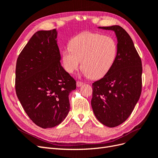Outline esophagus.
<instances>
[{"instance_id":"1","label":"esophagus","mask_w":158,"mask_h":158,"mask_svg":"<svg viewBox=\"0 0 158 158\" xmlns=\"http://www.w3.org/2000/svg\"><path fill=\"white\" fill-rule=\"evenodd\" d=\"M83 84H84V82H80V81H78V82H76V85H77V87H80L82 85H83Z\"/></svg>"}]
</instances>
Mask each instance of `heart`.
Here are the masks:
<instances>
[{"label":"heart","mask_w":158,"mask_h":158,"mask_svg":"<svg viewBox=\"0 0 158 158\" xmlns=\"http://www.w3.org/2000/svg\"><path fill=\"white\" fill-rule=\"evenodd\" d=\"M117 55V45L112 37L85 31L70 40L69 49L62 52V60L65 70L72 74L78 69L82 60L84 75L99 78L111 69Z\"/></svg>","instance_id":"1"}]
</instances>
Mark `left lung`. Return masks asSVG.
Instances as JSON below:
<instances>
[{
  "mask_svg": "<svg viewBox=\"0 0 158 158\" xmlns=\"http://www.w3.org/2000/svg\"><path fill=\"white\" fill-rule=\"evenodd\" d=\"M99 28L115 33L117 55L108 73L92 84L91 105L100 123L108 127H115L131 115L140 98L142 61L131 37L122 27Z\"/></svg>",
  "mask_w": 158,
  "mask_h": 158,
  "instance_id": "8db88e82",
  "label": "left lung"
}]
</instances>
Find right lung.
I'll return each mask as SVG.
<instances>
[{"mask_svg": "<svg viewBox=\"0 0 158 158\" xmlns=\"http://www.w3.org/2000/svg\"><path fill=\"white\" fill-rule=\"evenodd\" d=\"M56 29L38 31L16 61L17 97L31 120L43 128L63 122L70 110L69 95L76 80L60 64Z\"/></svg>", "mask_w": 158, "mask_h": 158, "instance_id": "add662e5", "label": "right lung"}]
</instances>
